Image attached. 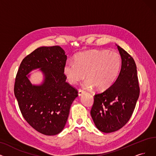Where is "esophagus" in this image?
<instances>
[{
  "mask_svg": "<svg viewBox=\"0 0 156 156\" xmlns=\"http://www.w3.org/2000/svg\"><path fill=\"white\" fill-rule=\"evenodd\" d=\"M84 93H85V91H84L83 90H81V89H79V90L78 94H79V96H80V95H82L84 94Z\"/></svg>",
  "mask_w": 156,
  "mask_h": 156,
  "instance_id": "34e87169",
  "label": "esophagus"
}]
</instances>
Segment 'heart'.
I'll list each match as a JSON object with an SVG mask.
<instances>
[{
	"instance_id": "obj_1",
	"label": "heart",
	"mask_w": 156,
	"mask_h": 156,
	"mask_svg": "<svg viewBox=\"0 0 156 156\" xmlns=\"http://www.w3.org/2000/svg\"><path fill=\"white\" fill-rule=\"evenodd\" d=\"M122 68V58L116 52L106 50L81 52L77 54L74 61H68L63 68L68 82L76 84L86 79L83 86L87 89L96 87L99 91L106 90L117 79Z\"/></svg>"
}]
</instances>
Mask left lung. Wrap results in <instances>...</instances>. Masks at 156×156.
<instances>
[{"label":"left lung","mask_w":156,"mask_h":156,"mask_svg":"<svg viewBox=\"0 0 156 156\" xmlns=\"http://www.w3.org/2000/svg\"><path fill=\"white\" fill-rule=\"evenodd\" d=\"M122 68L116 81L103 92L96 93L91 116L101 132L113 133L122 128L131 117L140 95V86L134 59L117 46Z\"/></svg>","instance_id":"obj_1"}]
</instances>
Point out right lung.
<instances>
[{
	"mask_svg": "<svg viewBox=\"0 0 156 156\" xmlns=\"http://www.w3.org/2000/svg\"><path fill=\"white\" fill-rule=\"evenodd\" d=\"M66 58L59 46L38 48L22 60L16 76L14 93L21 113L31 127L45 135L62 131L78 96L77 90L66 82ZM38 67L45 74L44 83L33 86L26 75Z\"/></svg>",
	"mask_w": 156,
	"mask_h": 156,
	"instance_id": "right-lung-1",
	"label": "right lung"
}]
</instances>
